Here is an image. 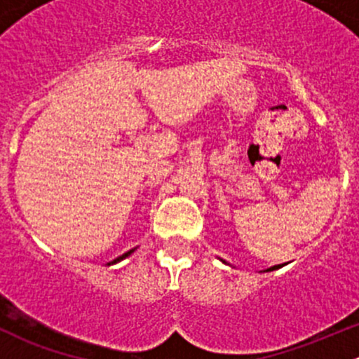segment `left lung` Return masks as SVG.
<instances>
[{"instance_id":"8db88e82","label":"left lung","mask_w":359,"mask_h":359,"mask_svg":"<svg viewBox=\"0 0 359 359\" xmlns=\"http://www.w3.org/2000/svg\"><path fill=\"white\" fill-rule=\"evenodd\" d=\"M220 260H222V259H220ZM222 262L227 264L226 260H222ZM281 266H283V264H278V266H273V267H269V269H266V271H264V273H269V271H276V269H280Z\"/></svg>"}]
</instances>
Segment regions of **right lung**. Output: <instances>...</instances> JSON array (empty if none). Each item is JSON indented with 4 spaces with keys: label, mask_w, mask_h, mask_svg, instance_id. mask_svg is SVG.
<instances>
[{
    "label": "right lung",
    "mask_w": 359,
    "mask_h": 359,
    "mask_svg": "<svg viewBox=\"0 0 359 359\" xmlns=\"http://www.w3.org/2000/svg\"><path fill=\"white\" fill-rule=\"evenodd\" d=\"M135 250H137V248H132V250H128V252H126V253H123V255H119L118 259H114V260H112V262H109V266H111V264H118V262H121L123 259H126V257L132 255V253L135 252Z\"/></svg>",
    "instance_id": "right-lung-1"
}]
</instances>
